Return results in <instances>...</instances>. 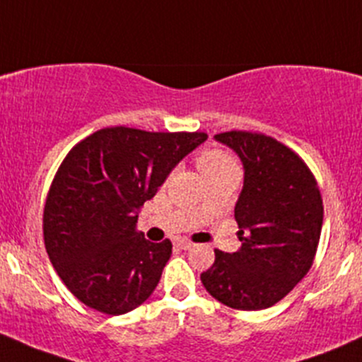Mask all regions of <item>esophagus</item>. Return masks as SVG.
<instances>
[{
    "mask_svg": "<svg viewBox=\"0 0 362 362\" xmlns=\"http://www.w3.org/2000/svg\"><path fill=\"white\" fill-rule=\"evenodd\" d=\"M177 247H178V249H182V250H189L192 247V243L189 242V240H178Z\"/></svg>",
    "mask_w": 362,
    "mask_h": 362,
    "instance_id": "obj_1",
    "label": "esophagus"
}]
</instances>
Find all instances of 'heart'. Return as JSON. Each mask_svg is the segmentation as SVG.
Returning <instances> with one entry per match:
<instances>
[{
	"mask_svg": "<svg viewBox=\"0 0 362 362\" xmlns=\"http://www.w3.org/2000/svg\"><path fill=\"white\" fill-rule=\"evenodd\" d=\"M198 166L204 175V178L217 177V175H240V166L233 156L221 148H208L198 156Z\"/></svg>",
	"mask_w": 362,
	"mask_h": 362,
	"instance_id": "1",
	"label": "heart"
}]
</instances>
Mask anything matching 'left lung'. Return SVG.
Wrapping results in <instances>:
<instances>
[{
  "label": "left lung",
  "mask_w": 362,
  "mask_h": 362,
  "mask_svg": "<svg viewBox=\"0 0 362 362\" xmlns=\"http://www.w3.org/2000/svg\"><path fill=\"white\" fill-rule=\"evenodd\" d=\"M215 140L231 147L245 170L235 206L242 247L233 254L215 249V262L202 273V282L229 308H269L312 268L322 196L305 160L275 138L226 131Z\"/></svg>",
  "instance_id": "8db88e82"
}]
</instances>
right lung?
Here are the masks:
<instances>
[{"instance_id": "right-lung-1", "label": "right lung", "mask_w": 362, "mask_h": 362, "mask_svg": "<svg viewBox=\"0 0 362 362\" xmlns=\"http://www.w3.org/2000/svg\"><path fill=\"white\" fill-rule=\"evenodd\" d=\"M206 133L105 127L61 163L43 208V240L69 293L89 308L122 315L158 287L171 242L136 231L138 210Z\"/></svg>"}]
</instances>
